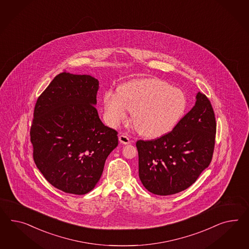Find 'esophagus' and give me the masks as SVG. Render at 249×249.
Masks as SVG:
<instances>
[{
    "label": "esophagus",
    "instance_id": "1",
    "mask_svg": "<svg viewBox=\"0 0 249 249\" xmlns=\"http://www.w3.org/2000/svg\"><path fill=\"white\" fill-rule=\"evenodd\" d=\"M119 141L122 144H125V145H127V144H129L130 143V140H129V138H128V136H126V135L122 134L120 135L119 136Z\"/></svg>",
    "mask_w": 249,
    "mask_h": 249
}]
</instances>
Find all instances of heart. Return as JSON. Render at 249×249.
I'll list each match as a JSON object with an SVG mask.
<instances>
[{"mask_svg": "<svg viewBox=\"0 0 249 249\" xmlns=\"http://www.w3.org/2000/svg\"><path fill=\"white\" fill-rule=\"evenodd\" d=\"M120 93L108 90L104 95L107 121L117 125L131 109L138 131L150 138L161 136L174 128L187 107V98L181 89L160 80L131 81L121 88Z\"/></svg>", "mask_w": 249, "mask_h": 249, "instance_id": "1", "label": "heart"}]
</instances>
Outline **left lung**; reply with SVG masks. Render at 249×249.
<instances>
[{"mask_svg":"<svg viewBox=\"0 0 249 249\" xmlns=\"http://www.w3.org/2000/svg\"><path fill=\"white\" fill-rule=\"evenodd\" d=\"M195 106L160 138L138 141L139 176L155 195H173L187 189L208 168L215 147V113L208 97L196 96Z\"/></svg>","mask_w":249,"mask_h":249,"instance_id":"obj_1","label":"left lung"}]
</instances>
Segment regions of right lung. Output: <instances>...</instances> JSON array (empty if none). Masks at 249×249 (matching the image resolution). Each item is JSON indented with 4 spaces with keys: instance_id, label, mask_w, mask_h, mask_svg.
Here are the masks:
<instances>
[{
    "instance_id": "right-lung-1",
    "label": "right lung",
    "mask_w": 249,
    "mask_h": 249,
    "mask_svg": "<svg viewBox=\"0 0 249 249\" xmlns=\"http://www.w3.org/2000/svg\"><path fill=\"white\" fill-rule=\"evenodd\" d=\"M99 81L90 75L58 74L35 104L31 142L37 168L61 191L84 195L95 188L118 132L98 114Z\"/></svg>"
}]
</instances>
